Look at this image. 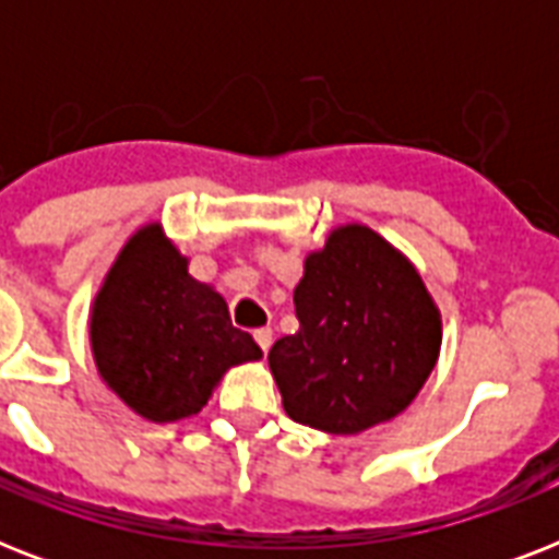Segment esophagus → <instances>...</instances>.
<instances>
[{
  "instance_id": "obj_1",
  "label": "esophagus",
  "mask_w": 559,
  "mask_h": 559,
  "mask_svg": "<svg viewBox=\"0 0 559 559\" xmlns=\"http://www.w3.org/2000/svg\"><path fill=\"white\" fill-rule=\"evenodd\" d=\"M254 342H258L263 354H266V350H270V345H272V331H270V328H258V331H254Z\"/></svg>"
}]
</instances>
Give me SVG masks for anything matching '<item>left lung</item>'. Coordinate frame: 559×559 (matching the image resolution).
<instances>
[{
	"mask_svg": "<svg viewBox=\"0 0 559 559\" xmlns=\"http://www.w3.org/2000/svg\"><path fill=\"white\" fill-rule=\"evenodd\" d=\"M298 331L270 350L287 415L354 435L400 415L441 348V319L415 266L366 226L336 228L305 263Z\"/></svg>",
	"mask_w": 559,
	"mask_h": 559,
	"instance_id": "8db88e82",
	"label": "left lung"
}]
</instances>
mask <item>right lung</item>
<instances>
[{"instance_id":"add662e5","label":"right lung","mask_w":559,"mask_h":559,"mask_svg":"<svg viewBox=\"0 0 559 559\" xmlns=\"http://www.w3.org/2000/svg\"><path fill=\"white\" fill-rule=\"evenodd\" d=\"M92 350L109 389L156 424L197 415L226 368L261 359L159 226L130 237L112 263L95 298Z\"/></svg>"}]
</instances>
